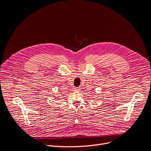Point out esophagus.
Masks as SVG:
<instances>
[{
	"label": "esophagus",
	"mask_w": 151,
	"mask_h": 151,
	"mask_svg": "<svg viewBox=\"0 0 151 151\" xmlns=\"http://www.w3.org/2000/svg\"><path fill=\"white\" fill-rule=\"evenodd\" d=\"M74 90H75V91H79V90H81V87H75V88H74Z\"/></svg>",
	"instance_id": "esophagus-1"
}]
</instances>
